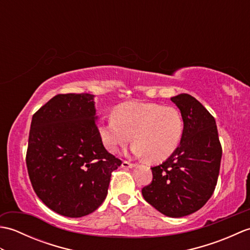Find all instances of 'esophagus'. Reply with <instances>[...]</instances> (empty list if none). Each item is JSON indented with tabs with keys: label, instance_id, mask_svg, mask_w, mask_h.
Masks as SVG:
<instances>
[{
	"label": "esophagus",
	"instance_id": "1",
	"mask_svg": "<svg viewBox=\"0 0 250 250\" xmlns=\"http://www.w3.org/2000/svg\"><path fill=\"white\" fill-rule=\"evenodd\" d=\"M121 166H122V167H125V168H128V167L132 168V167H134L136 166V164H135V163H131V162H129V161H125V160L124 162H122Z\"/></svg>",
	"mask_w": 250,
	"mask_h": 250
}]
</instances>
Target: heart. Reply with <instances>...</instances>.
Segmentation results:
<instances>
[{
    "label": "heart",
    "instance_id": "obj_1",
    "mask_svg": "<svg viewBox=\"0 0 250 250\" xmlns=\"http://www.w3.org/2000/svg\"><path fill=\"white\" fill-rule=\"evenodd\" d=\"M183 114L174 106L131 101L117 106L114 118L99 125V134L106 149L117 152L132 140V152L161 162L171 157L183 140Z\"/></svg>",
    "mask_w": 250,
    "mask_h": 250
}]
</instances>
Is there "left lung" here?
<instances>
[{"instance_id":"8db88e82","label":"left lung","mask_w":250,"mask_h":250,"mask_svg":"<svg viewBox=\"0 0 250 250\" xmlns=\"http://www.w3.org/2000/svg\"><path fill=\"white\" fill-rule=\"evenodd\" d=\"M183 114V140L173 155L151 167V183L142 189L146 202L163 215L179 218L194 213L213 195L222 148L216 121L195 98H171Z\"/></svg>"}]
</instances>
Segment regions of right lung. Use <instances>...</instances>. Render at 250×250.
I'll use <instances>...</instances> for the list:
<instances>
[{
	"mask_svg": "<svg viewBox=\"0 0 250 250\" xmlns=\"http://www.w3.org/2000/svg\"><path fill=\"white\" fill-rule=\"evenodd\" d=\"M93 95L58 94L32 117L25 163L34 192L65 217L91 214L103 203L121 160L103 146Z\"/></svg>",
	"mask_w": 250,
	"mask_h": 250,
	"instance_id": "1",
	"label": "right lung"
}]
</instances>
